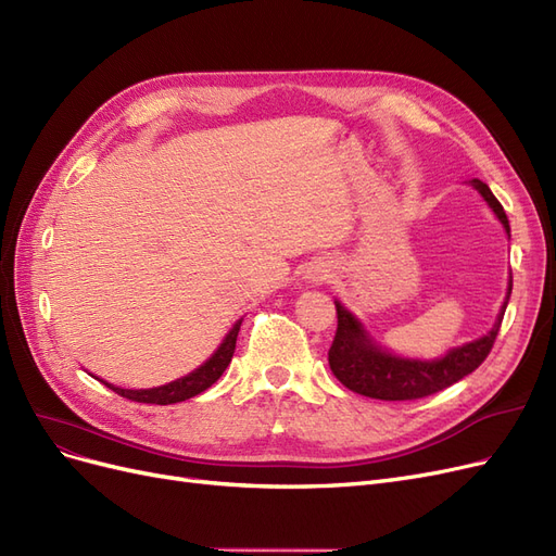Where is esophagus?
<instances>
[{"label":"esophagus","mask_w":556,"mask_h":556,"mask_svg":"<svg viewBox=\"0 0 556 556\" xmlns=\"http://www.w3.org/2000/svg\"><path fill=\"white\" fill-rule=\"evenodd\" d=\"M329 278V269H324V266H313V269H308V274H305V280L308 282H321Z\"/></svg>","instance_id":"1"}]
</instances>
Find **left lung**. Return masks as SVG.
<instances>
[{
	"mask_svg": "<svg viewBox=\"0 0 556 556\" xmlns=\"http://www.w3.org/2000/svg\"><path fill=\"white\" fill-rule=\"evenodd\" d=\"M469 186L478 190V195L485 200V204L492 208L496 220L504 225L510 239V225L504 206L492 195L488 184H483L481 179H471ZM510 290L513 276L508 278V290L502 308L496 313L492 329L485 336L465 344H457V348L437 358H409L391 352L372 338V333L366 329V324H363L352 311L344 308L342 301L336 299L338 331L329 350V366L344 387L366 397L416 400L432 395L455 384V381H460L485 361L496 333H500Z\"/></svg>",
	"mask_w": 556,
	"mask_h": 556,
	"instance_id": "1",
	"label": "left lung"
}]
</instances>
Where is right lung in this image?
I'll list each match as a JSON object with an SVG mask.
<instances>
[{"label": "right lung", "mask_w": 556, "mask_h": 556, "mask_svg": "<svg viewBox=\"0 0 556 556\" xmlns=\"http://www.w3.org/2000/svg\"><path fill=\"white\" fill-rule=\"evenodd\" d=\"M241 321L243 319L235 321V327L227 331V336L218 344V350L212 356H208L200 368H195L193 372H188L186 377L169 381V384L154 387V389H122V387L110 384V381H105L101 377H96V379L103 381L108 389H112L114 393H119L122 397L136 400V402H147V405H175V402H184L188 397H195L198 393H202L212 384H216L218 377L229 366V361H232V354H235V348H237V336H239V329H241Z\"/></svg>", "instance_id": "right-lung-1"}]
</instances>
